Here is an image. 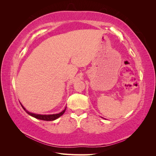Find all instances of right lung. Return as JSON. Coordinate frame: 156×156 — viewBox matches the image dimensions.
Masks as SVG:
<instances>
[{
  "label": "right lung",
  "mask_w": 156,
  "mask_h": 156,
  "mask_svg": "<svg viewBox=\"0 0 156 156\" xmlns=\"http://www.w3.org/2000/svg\"><path fill=\"white\" fill-rule=\"evenodd\" d=\"M21 106L23 108V109H24L26 111V112L28 113V114H29V115L36 118V119H37L45 120V121H53V120H56V119H58V118H59L60 116H62L64 113V112L66 111V107L64 111H62L61 112L58 113V114H55V115H36V114H34V113H31V112H29L25 109V108L23 107L22 105H21Z\"/></svg>",
  "instance_id": "1"
}]
</instances>
